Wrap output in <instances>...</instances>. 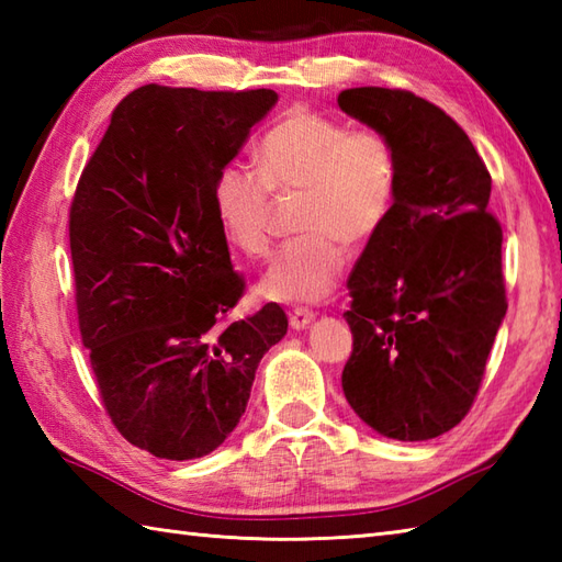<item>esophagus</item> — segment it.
<instances>
[{
  "instance_id": "obj_1",
  "label": "esophagus",
  "mask_w": 562,
  "mask_h": 562,
  "mask_svg": "<svg viewBox=\"0 0 562 562\" xmlns=\"http://www.w3.org/2000/svg\"><path fill=\"white\" fill-rule=\"evenodd\" d=\"M314 318H316V314L314 312H308V308H294V312L290 314V326L294 328V330H304V328H308L314 324Z\"/></svg>"
}]
</instances>
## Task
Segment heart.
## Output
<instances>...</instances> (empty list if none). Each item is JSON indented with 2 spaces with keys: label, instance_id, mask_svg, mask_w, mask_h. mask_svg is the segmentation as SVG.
<instances>
[{
  "label": "heart",
  "instance_id": "heart-1",
  "mask_svg": "<svg viewBox=\"0 0 562 562\" xmlns=\"http://www.w3.org/2000/svg\"><path fill=\"white\" fill-rule=\"evenodd\" d=\"M258 171L226 164L214 178V214L226 244L244 256L270 246V190L302 193L296 229L302 236L272 256L260 296L314 304L336 288L345 246H362L384 226L398 188V154L379 130L312 109H292L256 147Z\"/></svg>",
  "mask_w": 562,
  "mask_h": 562
}]
</instances>
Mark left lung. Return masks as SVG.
<instances>
[{"label":"left lung","instance_id":"left-lung-1","mask_svg":"<svg viewBox=\"0 0 562 562\" xmlns=\"http://www.w3.org/2000/svg\"><path fill=\"white\" fill-rule=\"evenodd\" d=\"M338 105L398 154L391 212L348 280L342 391L379 435L432 439L471 411L507 312L493 181L469 135L411 91L345 89Z\"/></svg>","mask_w":562,"mask_h":562}]
</instances>
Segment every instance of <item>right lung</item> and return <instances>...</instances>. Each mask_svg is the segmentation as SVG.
Segmentation results:
<instances>
[{
	"instance_id": "add662e5",
	"label": "right lung",
	"mask_w": 562,
	"mask_h": 562,
	"mask_svg": "<svg viewBox=\"0 0 562 562\" xmlns=\"http://www.w3.org/2000/svg\"><path fill=\"white\" fill-rule=\"evenodd\" d=\"M278 103L272 89L147 83L115 105L69 207L81 342L103 408L159 459L207 457L246 413L288 333L278 304L226 321L246 282L214 214V178Z\"/></svg>"
}]
</instances>
